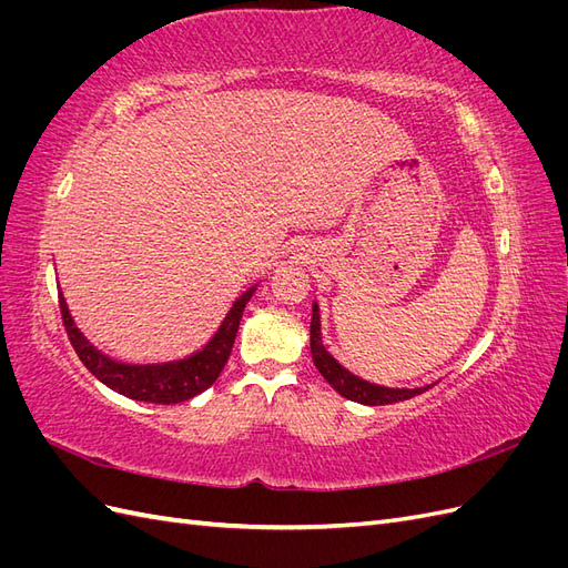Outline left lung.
Returning <instances> with one entry per match:
<instances>
[{"instance_id":"1","label":"left lung","mask_w":568,"mask_h":568,"mask_svg":"<svg viewBox=\"0 0 568 568\" xmlns=\"http://www.w3.org/2000/svg\"><path fill=\"white\" fill-rule=\"evenodd\" d=\"M311 353H313V363L320 369V374L324 376L326 382L332 384V388L336 393H341L343 398H348L353 403H363V405H390V403H400V400H409L415 395L428 390L426 388H384L376 386L369 382L357 379L355 374H351L348 369H343L336 359L324 351L322 346V334H320V311L317 303H313V320H311Z\"/></svg>"}]
</instances>
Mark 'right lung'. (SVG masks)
<instances>
[{
  "label": "right lung",
  "instance_id": "obj_1",
  "mask_svg": "<svg viewBox=\"0 0 568 568\" xmlns=\"http://www.w3.org/2000/svg\"><path fill=\"white\" fill-rule=\"evenodd\" d=\"M253 291L255 286H251L236 298L225 322L220 324L217 334L209 341V346L194 353L192 357H184V359H178V363H165V365H120L115 359L101 355L94 346H90V341L84 338L78 326L73 324V317L68 313L61 294H59V307H61L65 334L71 338L78 357L101 384H106L120 395H128L132 400L175 405V403L194 398V395L203 393L205 388L215 384L222 367L227 365L234 338L239 332V322H242L244 307L251 301Z\"/></svg>",
  "mask_w": 568,
  "mask_h": 568
}]
</instances>
